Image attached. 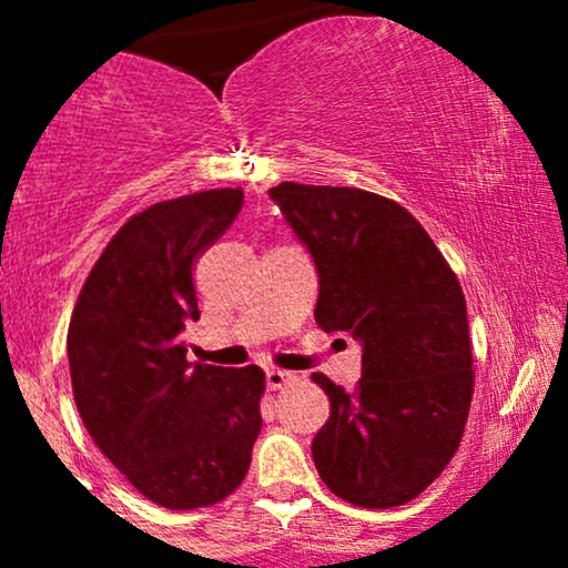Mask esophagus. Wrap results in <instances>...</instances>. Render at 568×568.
<instances>
[{"mask_svg": "<svg viewBox=\"0 0 568 568\" xmlns=\"http://www.w3.org/2000/svg\"><path fill=\"white\" fill-rule=\"evenodd\" d=\"M293 379H296V374H291V371H283V368L266 371V387L270 389H283L285 384H291Z\"/></svg>", "mask_w": 568, "mask_h": 568, "instance_id": "34e87169", "label": "esophagus"}]
</instances>
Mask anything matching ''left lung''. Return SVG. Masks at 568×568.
Here are the masks:
<instances>
[{
    "label": "left lung",
    "mask_w": 568,
    "mask_h": 568,
    "mask_svg": "<svg viewBox=\"0 0 568 568\" xmlns=\"http://www.w3.org/2000/svg\"><path fill=\"white\" fill-rule=\"evenodd\" d=\"M270 197L315 258L317 325L363 344L352 393L312 374L331 400L312 440L317 473L366 510L406 505L446 470L470 414L475 371L459 280L395 200L296 181Z\"/></svg>",
    "instance_id": "obj_1"
}]
</instances>
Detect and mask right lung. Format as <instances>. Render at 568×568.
Instances as JSON below:
<instances>
[{
  "mask_svg": "<svg viewBox=\"0 0 568 568\" xmlns=\"http://www.w3.org/2000/svg\"><path fill=\"white\" fill-rule=\"evenodd\" d=\"M243 189H207L130 216L71 312L74 403L135 491L168 510L219 505L243 484L262 433L264 371L189 363L200 321L194 262L232 226Z\"/></svg>",
  "mask_w": 568,
  "mask_h": 568,
  "instance_id": "right-lung-1",
  "label": "right lung"
}]
</instances>
